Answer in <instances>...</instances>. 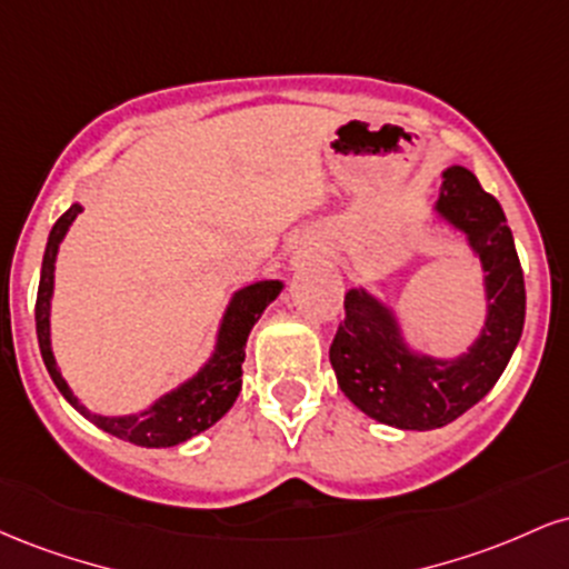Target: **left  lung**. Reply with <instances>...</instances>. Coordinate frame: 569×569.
Segmentation results:
<instances>
[{
    "instance_id": "1",
    "label": "left lung",
    "mask_w": 569,
    "mask_h": 569,
    "mask_svg": "<svg viewBox=\"0 0 569 569\" xmlns=\"http://www.w3.org/2000/svg\"><path fill=\"white\" fill-rule=\"evenodd\" d=\"M430 211L462 234L485 272L487 310L473 342L457 356L415 348L396 307L352 286L329 348L342 393L371 420L401 430L443 428L466 415L500 380L525 329V276L500 202L468 168L449 166Z\"/></svg>"
}]
</instances>
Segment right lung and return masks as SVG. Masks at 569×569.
<instances>
[{
    "mask_svg": "<svg viewBox=\"0 0 569 569\" xmlns=\"http://www.w3.org/2000/svg\"><path fill=\"white\" fill-rule=\"evenodd\" d=\"M80 213L82 206L74 202L56 221L53 230H50L48 246H44L42 276H39L34 310L37 339L44 367H48L61 396L80 411L84 420L93 422L96 428L107 430L109 436H117L122 441L136 443V447H179V443L189 441L192 436L217 426L221 417L232 409V403L238 401L240 385H243L248 335H251L253 323L262 318V312L270 307V302H276L278 293L283 291V280H257V283H248L232 293L224 312H221L217 342H213L211 356H208V361L189 380L176 385L173 390L162 393L158 401H152L141 411H130V415H96V411L84 407L80 398L74 396V390L69 388V382L63 380L53 356V342H50V305H53L56 289L58 248H61L69 227L74 224V219Z\"/></svg>",
    "mask_w": 569,
    "mask_h": 569,
    "instance_id": "1",
    "label": "right lung"
}]
</instances>
